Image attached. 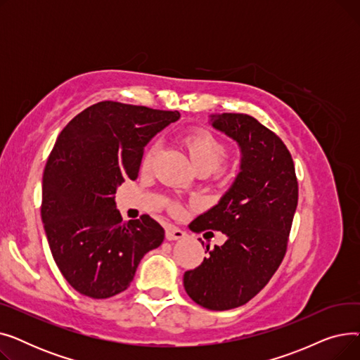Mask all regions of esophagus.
<instances>
[{
	"label": "esophagus",
	"instance_id": "1",
	"mask_svg": "<svg viewBox=\"0 0 360 360\" xmlns=\"http://www.w3.org/2000/svg\"><path fill=\"white\" fill-rule=\"evenodd\" d=\"M185 235H186V233H185L182 229L175 228V226H167V228H166V233H165V236H166L167 240H178V239L185 238Z\"/></svg>",
	"mask_w": 360,
	"mask_h": 360
}]
</instances>
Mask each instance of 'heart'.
I'll list each match as a JSON object with an SVG mask.
<instances>
[{
	"label": "heart",
	"instance_id": "b5f03b06",
	"mask_svg": "<svg viewBox=\"0 0 360 360\" xmlns=\"http://www.w3.org/2000/svg\"><path fill=\"white\" fill-rule=\"evenodd\" d=\"M181 143L186 150L188 156H190L195 170L205 169L209 170V172H213L214 169L220 166L226 153H228L226 144L221 140H219L213 132L204 128H195V129L186 131L181 137ZM156 155H158V144L156 143L150 144L141 160V167L144 170L151 167Z\"/></svg>",
	"mask_w": 360,
	"mask_h": 360
}]
</instances>
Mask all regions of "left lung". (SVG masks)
I'll use <instances>...</instances> for the list:
<instances>
[{
  "mask_svg": "<svg viewBox=\"0 0 360 360\" xmlns=\"http://www.w3.org/2000/svg\"><path fill=\"white\" fill-rule=\"evenodd\" d=\"M214 129L238 143L240 167L233 184L190 229L220 231L221 247L185 271L184 288L195 304L226 311L251 300L278 269L297 205V179L288 147L245 113L210 115ZM204 245V242H202Z\"/></svg>",
  "mask_w": 360,
  "mask_h": 360,
  "instance_id": "1",
  "label": "left lung"
}]
</instances>
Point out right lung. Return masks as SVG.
<instances>
[{
	"mask_svg": "<svg viewBox=\"0 0 360 360\" xmlns=\"http://www.w3.org/2000/svg\"><path fill=\"white\" fill-rule=\"evenodd\" d=\"M179 117L105 101L74 117L56 139L41 214L56 266L79 293L106 299L124 292L141 258L162 245L165 231L150 216L122 221L115 193L137 179L147 143Z\"/></svg>",
	"mask_w": 360,
	"mask_h": 360,
	"instance_id": "1",
	"label": "right lung"
}]
</instances>
